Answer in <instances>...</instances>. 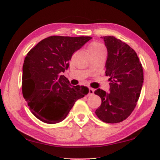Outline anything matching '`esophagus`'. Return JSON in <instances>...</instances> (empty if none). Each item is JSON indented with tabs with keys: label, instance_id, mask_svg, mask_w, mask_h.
<instances>
[{
	"label": "esophagus",
	"instance_id": "esophagus-1",
	"mask_svg": "<svg viewBox=\"0 0 160 160\" xmlns=\"http://www.w3.org/2000/svg\"><path fill=\"white\" fill-rule=\"evenodd\" d=\"M94 92H95V90H94V89L89 87V88H88V95H94Z\"/></svg>",
	"mask_w": 160,
	"mask_h": 160
}]
</instances>
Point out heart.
<instances>
[{"instance_id": "1", "label": "heart", "mask_w": 160, "mask_h": 160, "mask_svg": "<svg viewBox=\"0 0 160 160\" xmlns=\"http://www.w3.org/2000/svg\"><path fill=\"white\" fill-rule=\"evenodd\" d=\"M87 52L89 54L95 53V52H105V49L103 46L100 44L99 43L97 42H93L91 44L89 45L88 48H87Z\"/></svg>"}]
</instances>
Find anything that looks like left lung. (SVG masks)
Wrapping results in <instances>:
<instances>
[{
    "mask_svg": "<svg viewBox=\"0 0 160 160\" xmlns=\"http://www.w3.org/2000/svg\"><path fill=\"white\" fill-rule=\"evenodd\" d=\"M108 51L106 76H109L110 93L98 89L95 94L102 102L95 111L106 123H119L131 114L139 99L143 82V67L136 52L113 36H102Z\"/></svg>",
    "mask_w": 160,
    "mask_h": 160,
    "instance_id": "1",
    "label": "left lung"
}]
</instances>
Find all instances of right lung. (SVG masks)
Instances as JSON below:
<instances>
[{"label": "right lung", "mask_w": 160, "mask_h": 160, "mask_svg": "<svg viewBox=\"0 0 160 160\" xmlns=\"http://www.w3.org/2000/svg\"><path fill=\"white\" fill-rule=\"evenodd\" d=\"M92 37L49 36L28 52L22 67V95L30 110L47 124L65 119L75 102L88 93L84 86H71L62 75L76 51Z\"/></svg>", "instance_id": "add662e5"}]
</instances>
